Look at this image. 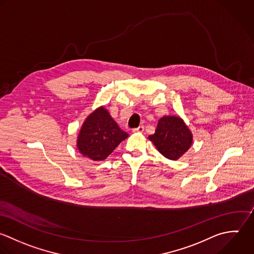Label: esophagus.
I'll list each match as a JSON object with an SVG mask.
<instances>
[{"label": "esophagus", "mask_w": 254, "mask_h": 254, "mask_svg": "<svg viewBox=\"0 0 254 254\" xmlns=\"http://www.w3.org/2000/svg\"><path fill=\"white\" fill-rule=\"evenodd\" d=\"M132 131H133V132H140V133H142V132L144 131V127H143V126H140V127H138L137 128H134Z\"/></svg>", "instance_id": "esophagus-1"}]
</instances>
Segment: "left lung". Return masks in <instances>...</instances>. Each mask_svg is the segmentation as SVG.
I'll use <instances>...</instances> for the list:
<instances>
[{"label": "left lung", "mask_w": 254, "mask_h": 254, "mask_svg": "<svg viewBox=\"0 0 254 254\" xmlns=\"http://www.w3.org/2000/svg\"><path fill=\"white\" fill-rule=\"evenodd\" d=\"M156 149L170 160H178L193 143V134L179 116H164L157 124L154 134L148 136Z\"/></svg>", "instance_id": "1"}]
</instances>
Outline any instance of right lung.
Returning <instances> with one entry per match:
<instances>
[{
	"instance_id": "add662e5",
	"label": "right lung",
	"mask_w": 254,
	"mask_h": 254,
	"mask_svg": "<svg viewBox=\"0 0 254 254\" xmlns=\"http://www.w3.org/2000/svg\"><path fill=\"white\" fill-rule=\"evenodd\" d=\"M128 134L122 130L108 110L101 106L84 121L77 136L79 152L93 161L105 160Z\"/></svg>"
}]
</instances>
